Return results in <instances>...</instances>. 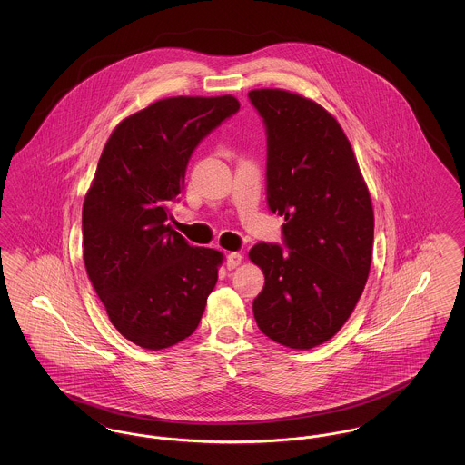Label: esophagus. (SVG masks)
Returning a JSON list of instances; mask_svg holds the SVG:
<instances>
[{"mask_svg": "<svg viewBox=\"0 0 465 465\" xmlns=\"http://www.w3.org/2000/svg\"><path fill=\"white\" fill-rule=\"evenodd\" d=\"M241 263H242V254L241 252H230L226 256V268L228 270H233V268H237Z\"/></svg>", "mask_w": 465, "mask_h": 465, "instance_id": "34e87169", "label": "esophagus"}]
</instances>
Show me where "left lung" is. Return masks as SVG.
Wrapping results in <instances>:
<instances>
[{"instance_id": "left-lung-1", "label": "left lung", "mask_w": 465, "mask_h": 465, "mask_svg": "<svg viewBox=\"0 0 465 465\" xmlns=\"http://www.w3.org/2000/svg\"><path fill=\"white\" fill-rule=\"evenodd\" d=\"M266 127V200L284 216V242L256 243L265 275L254 298L258 328L296 351L328 341L364 291L375 216L351 141L330 111L300 94L251 90Z\"/></svg>"}]
</instances>
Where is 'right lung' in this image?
Masks as SVG:
<instances>
[{"label":"right lung","instance_id":"right-lung-1","mask_svg":"<svg viewBox=\"0 0 465 465\" xmlns=\"http://www.w3.org/2000/svg\"><path fill=\"white\" fill-rule=\"evenodd\" d=\"M241 108L233 95L165 97L124 118L84 200V262L122 336L148 351L197 330L223 254L167 224L200 141Z\"/></svg>","mask_w":465,"mask_h":465}]
</instances>
